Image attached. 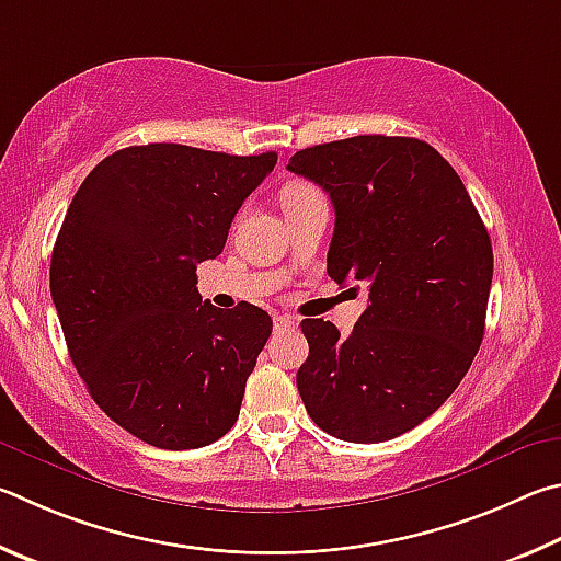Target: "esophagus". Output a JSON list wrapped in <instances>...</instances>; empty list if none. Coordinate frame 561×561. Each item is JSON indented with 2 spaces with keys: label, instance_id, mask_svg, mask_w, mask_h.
I'll return each mask as SVG.
<instances>
[{
  "label": "esophagus",
  "instance_id": "esophagus-1",
  "mask_svg": "<svg viewBox=\"0 0 561 561\" xmlns=\"http://www.w3.org/2000/svg\"><path fill=\"white\" fill-rule=\"evenodd\" d=\"M290 328H298V318H293V316L275 318V330H290Z\"/></svg>",
  "mask_w": 561,
  "mask_h": 561
}]
</instances>
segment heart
Segmentation results:
<instances>
[{
	"label": "heart",
	"mask_w": 561,
	"mask_h": 561,
	"mask_svg": "<svg viewBox=\"0 0 561 561\" xmlns=\"http://www.w3.org/2000/svg\"><path fill=\"white\" fill-rule=\"evenodd\" d=\"M316 196H320V192L312 184H308V182H290V184L283 186L280 204H283V209L288 211V209H293V206L316 199Z\"/></svg>",
	"instance_id": "obj_1"
}]
</instances>
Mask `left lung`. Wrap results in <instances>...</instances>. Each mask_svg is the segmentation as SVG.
<instances>
[{
  "mask_svg": "<svg viewBox=\"0 0 561 561\" xmlns=\"http://www.w3.org/2000/svg\"><path fill=\"white\" fill-rule=\"evenodd\" d=\"M288 170L335 206L330 278L369 290L347 337L325 320L300 322L310 345L298 369L302 404L350 444L397 438L454 394L483 342L493 283L485 224L454 167L416 137L306 147Z\"/></svg>",
  "mask_w": 561,
  "mask_h": 561,
  "instance_id": "8db88e82",
  "label": "left lung"
}]
</instances>
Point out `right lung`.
Here are the masks:
<instances>
[{
	"label": "right lung",
	"mask_w": 561,
	"mask_h": 561,
	"mask_svg": "<svg viewBox=\"0 0 561 561\" xmlns=\"http://www.w3.org/2000/svg\"><path fill=\"white\" fill-rule=\"evenodd\" d=\"M275 162V152L125 147L68 206L51 255L68 355L95 404L145 444L202 448L239 419L273 320L249 302L226 312L202 302L196 263L224 251Z\"/></svg>",
	"instance_id": "add662e5"
}]
</instances>
